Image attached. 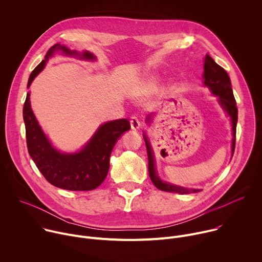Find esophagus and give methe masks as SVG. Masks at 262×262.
<instances>
[{
	"label": "esophagus",
	"mask_w": 262,
	"mask_h": 262,
	"mask_svg": "<svg viewBox=\"0 0 262 262\" xmlns=\"http://www.w3.org/2000/svg\"><path fill=\"white\" fill-rule=\"evenodd\" d=\"M129 122H130V127H132L133 130H137V129H139L141 127V120L137 116L130 117Z\"/></svg>",
	"instance_id": "34e87169"
}]
</instances>
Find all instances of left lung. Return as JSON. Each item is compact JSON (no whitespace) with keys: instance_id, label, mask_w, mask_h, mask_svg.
<instances>
[{"instance_id":"1","label":"left lung","mask_w":262,"mask_h":262,"mask_svg":"<svg viewBox=\"0 0 262 262\" xmlns=\"http://www.w3.org/2000/svg\"><path fill=\"white\" fill-rule=\"evenodd\" d=\"M203 79H204V85L207 86L210 91L219 96V102L221 106L225 110L227 115L231 118V124H232V147L231 151L232 156L234 154L235 148V138H236V122H237V107L235 98L233 95L232 87L230 78L226 70L220 65H217L214 60L206 55L204 60V72H203ZM150 116L147 117V121L150 120ZM144 140L146 144L147 149V156H148V172L149 177H150L151 181L157 188L161 191L170 192V193H177V194H192V193H198L201 190L198 189H188L183 188V186L175 185L166 181H163L160 179V177L157 174L156 165H155V156L150 143H149L146 135L144 134Z\"/></svg>"}]
</instances>
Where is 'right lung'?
<instances>
[{"label": "right lung", "mask_w": 262, "mask_h": 262, "mask_svg": "<svg viewBox=\"0 0 262 262\" xmlns=\"http://www.w3.org/2000/svg\"><path fill=\"white\" fill-rule=\"evenodd\" d=\"M59 50L70 56L78 55L81 59H95L89 52L79 54L60 43L54 45L48 51L45 60L37 65L30 74L28 88L37 74L45 68L50 57ZM23 115L30 157L51 184L68 191H91L99 186L107 175L110 156L114 145L121 135L130 128L127 119L108 121L98 127L90 141L80 151L62 154L53 147L38 121L36 120L31 108L30 93L26 97Z\"/></svg>", "instance_id": "1"}]
</instances>
